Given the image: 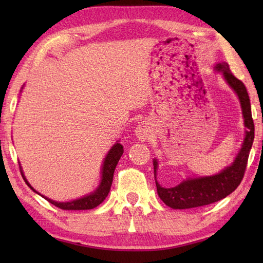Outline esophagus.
<instances>
[{
  "mask_svg": "<svg viewBox=\"0 0 263 263\" xmlns=\"http://www.w3.org/2000/svg\"><path fill=\"white\" fill-rule=\"evenodd\" d=\"M136 136L141 141H146L152 137V130H150V126L148 123H141L139 124L136 128Z\"/></svg>",
  "mask_w": 263,
  "mask_h": 263,
  "instance_id": "esophagus-1",
  "label": "esophagus"
}]
</instances>
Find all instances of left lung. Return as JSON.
<instances>
[{
	"instance_id": "left-lung-1",
	"label": "left lung",
	"mask_w": 263,
	"mask_h": 263,
	"mask_svg": "<svg viewBox=\"0 0 263 263\" xmlns=\"http://www.w3.org/2000/svg\"><path fill=\"white\" fill-rule=\"evenodd\" d=\"M217 71H222L225 80L227 81L239 98L242 105L244 124L248 127L247 135L243 142L241 152L234 160V163L222 170L219 174L214 176H205L199 178H190L183 181L180 185L171 189L160 186L156 181V171H157V160H154L155 181L157 186V193L163 202L173 209H190L211 204L221 199L226 198L241 184L245 170H247L248 159L251 147L254 140V123L251 113L250 97L244 83L234 76L230 65L220 63L216 65Z\"/></svg>"
}]
</instances>
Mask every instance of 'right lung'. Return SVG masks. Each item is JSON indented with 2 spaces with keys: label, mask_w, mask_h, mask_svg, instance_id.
Wrapping results in <instances>:
<instances>
[{
  "label": "right lung",
  "mask_w": 263,
  "mask_h": 263,
  "mask_svg": "<svg viewBox=\"0 0 263 263\" xmlns=\"http://www.w3.org/2000/svg\"><path fill=\"white\" fill-rule=\"evenodd\" d=\"M123 152H124V150H123V146L120 143L114 144L113 148L109 150V153L107 154V156H106L104 165H103L102 181H100V185L98 186V189L93 193L87 195V197H83L81 199L70 201V202H57V201H53L51 199L44 197V195H42V197L45 198L48 201V202H51L55 206H58V208L63 209V210H88V209H93L95 206H97L98 204L102 203L103 201L106 199V197L108 195V192H109L110 186H111V182H113L115 167H116L117 163H119L121 156L123 155ZM20 168H21V167H20ZM22 177H24V180L27 183V185L29 186L32 190V191H35V190L31 187L30 184L27 182V180L24 176V173H22ZM36 193H38V192H36Z\"/></svg>",
  "instance_id": "obj_1"
}]
</instances>
